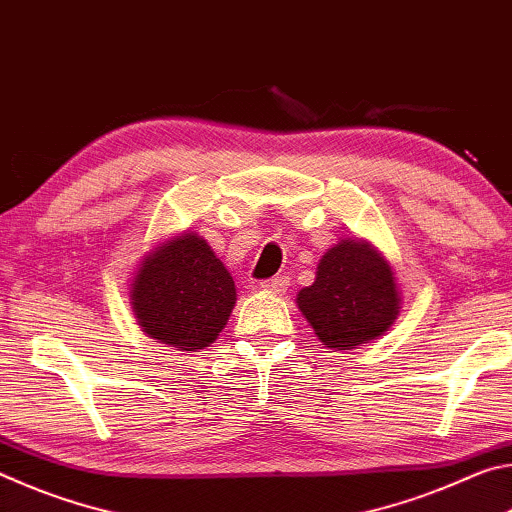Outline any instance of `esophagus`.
<instances>
[{
    "instance_id": "esophagus-1",
    "label": "esophagus",
    "mask_w": 512,
    "mask_h": 512,
    "mask_svg": "<svg viewBox=\"0 0 512 512\" xmlns=\"http://www.w3.org/2000/svg\"><path fill=\"white\" fill-rule=\"evenodd\" d=\"M259 289L280 296V293L289 289V277L287 275H277V277H271V280H262V282H259Z\"/></svg>"
}]
</instances>
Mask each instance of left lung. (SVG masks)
I'll return each mask as SVG.
<instances>
[{"label": "left lung", "mask_w": 512, "mask_h": 512, "mask_svg": "<svg viewBox=\"0 0 512 512\" xmlns=\"http://www.w3.org/2000/svg\"><path fill=\"white\" fill-rule=\"evenodd\" d=\"M318 339L334 350L377 339L400 311L391 266L363 241H341L323 255L316 282L298 293Z\"/></svg>", "instance_id": "8db88e82"}]
</instances>
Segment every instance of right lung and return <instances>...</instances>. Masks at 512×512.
Returning <instances> with one entry per match:
<instances>
[{
	"mask_svg": "<svg viewBox=\"0 0 512 512\" xmlns=\"http://www.w3.org/2000/svg\"><path fill=\"white\" fill-rule=\"evenodd\" d=\"M131 300L137 323L151 339L196 352L216 341L235 307L237 291L205 239L183 235L144 259Z\"/></svg>",
	"mask_w": 512,
	"mask_h": 512,
	"instance_id": "obj_1",
	"label": "right lung"
}]
</instances>
